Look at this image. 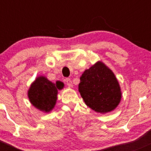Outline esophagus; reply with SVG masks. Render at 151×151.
<instances>
[{"label":"esophagus","mask_w":151,"mask_h":151,"mask_svg":"<svg viewBox=\"0 0 151 151\" xmlns=\"http://www.w3.org/2000/svg\"><path fill=\"white\" fill-rule=\"evenodd\" d=\"M66 85H68V87H73L72 81H71V79L66 78Z\"/></svg>","instance_id":"34e87169"}]
</instances>
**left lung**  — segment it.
Masks as SVG:
<instances>
[{
    "label": "left lung",
    "instance_id": "8db88e82",
    "mask_svg": "<svg viewBox=\"0 0 151 151\" xmlns=\"http://www.w3.org/2000/svg\"><path fill=\"white\" fill-rule=\"evenodd\" d=\"M79 92L85 104L100 113L115 109L121 99V88L115 74L101 61L83 72Z\"/></svg>",
    "mask_w": 151,
    "mask_h": 151
}]
</instances>
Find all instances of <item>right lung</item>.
I'll return each instance as SVG.
<instances>
[{"mask_svg":"<svg viewBox=\"0 0 151 151\" xmlns=\"http://www.w3.org/2000/svg\"><path fill=\"white\" fill-rule=\"evenodd\" d=\"M63 86L61 82L57 81L55 84L45 77L41 76L30 85L28 93L29 100L39 110L50 112L55 105L58 90L62 89Z\"/></svg>","mask_w":151,"mask_h":151,"instance_id":"right-lung-1","label":"right lung"}]
</instances>
